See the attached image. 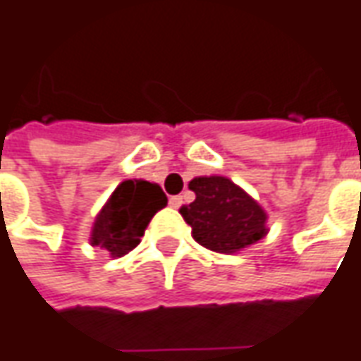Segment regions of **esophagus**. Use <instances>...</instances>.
<instances>
[{
	"label": "esophagus",
	"instance_id": "esophagus-1",
	"mask_svg": "<svg viewBox=\"0 0 361 361\" xmlns=\"http://www.w3.org/2000/svg\"><path fill=\"white\" fill-rule=\"evenodd\" d=\"M180 204H183V196H171L169 198V206L171 208H180Z\"/></svg>",
	"mask_w": 361,
	"mask_h": 361
}]
</instances>
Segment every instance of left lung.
<instances>
[{
  "instance_id": "left-lung-1",
  "label": "left lung",
  "mask_w": 361,
  "mask_h": 361,
  "mask_svg": "<svg viewBox=\"0 0 361 361\" xmlns=\"http://www.w3.org/2000/svg\"><path fill=\"white\" fill-rule=\"evenodd\" d=\"M188 188L196 195L195 202L180 206L178 212L206 250L232 255L269 232L263 206L228 176H195Z\"/></svg>"
}]
</instances>
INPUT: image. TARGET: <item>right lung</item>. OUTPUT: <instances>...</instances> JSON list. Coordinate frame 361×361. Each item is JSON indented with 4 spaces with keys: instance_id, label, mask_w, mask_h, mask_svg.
<instances>
[{
    "instance_id": "1",
    "label": "right lung",
    "mask_w": 361,
    "mask_h": 361,
    "mask_svg": "<svg viewBox=\"0 0 361 361\" xmlns=\"http://www.w3.org/2000/svg\"><path fill=\"white\" fill-rule=\"evenodd\" d=\"M165 206L166 196L157 183L143 178L119 183L94 218L90 245L106 250L111 257L126 255L137 247L151 218Z\"/></svg>"
}]
</instances>
